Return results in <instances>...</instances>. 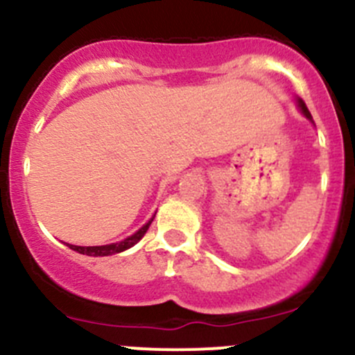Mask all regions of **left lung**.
Instances as JSON below:
<instances>
[{
    "label": "left lung",
    "instance_id": "8db88e82",
    "mask_svg": "<svg viewBox=\"0 0 355 355\" xmlns=\"http://www.w3.org/2000/svg\"><path fill=\"white\" fill-rule=\"evenodd\" d=\"M299 106H300V110H302V113L306 114L307 118H309V120H313V116H311V113H309V110H307V106H306V103L302 101V99H299Z\"/></svg>",
    "mask_w": 355,
    "mask_h": 355
}]
</instances>
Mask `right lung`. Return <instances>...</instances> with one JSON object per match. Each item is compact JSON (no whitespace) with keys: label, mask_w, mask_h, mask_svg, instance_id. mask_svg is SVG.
Wrapping results in <instances>:
<instances>
[{"label":"right lung","mask_w":355,"mask_h":355,"mask_svg":"<svg viewBox=\"0 0 355 355\" xmlns=\"http://www.w3.org/2000/svg\"><path fill=\"white\" fill-rule=\"evenodd\" d=\"M153 220H149L148 223L144 225V227L141 228V230L135 232L134 235H130L128 239H125V241L121 242H116V244H108V245H94V247H82V245H71V244H67L70 247L71 250H77L78 254H85V256H111V254H118V252H123V250L130 249L132 245L137 244L139 241H141L142 237H144V234L148 232L149 225H151Z\"/></svg>","instance_id":"1"}]
</instances>
